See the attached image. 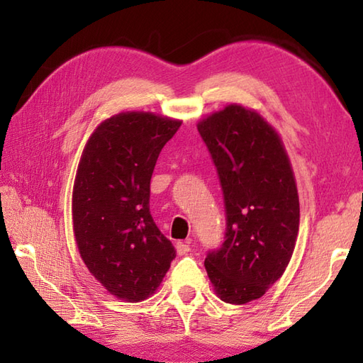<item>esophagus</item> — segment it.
Wrapping results in <instances>:
<instances>
[{
  "label": "esophagus",
  "mask_w": 363,
  "mask_h": 363,
  "mask_svg": "<svg viewBox=\"0 0 363 363\" xmlns=\"http://www.w3.org/2000/svg\"><path fill=\"white\" fill-rule=\"evenodd\" d=\"M176 251L179 256H186V254L190 251V245L187 242H177L176 243Z\"/></svg>",
  "instance_id": "1"
}]
</instances>
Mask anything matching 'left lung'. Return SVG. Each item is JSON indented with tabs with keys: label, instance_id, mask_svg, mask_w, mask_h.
Wrapping results in <instances>:
<instances>
[{
	"label": "left lung",
	"instance_id": "left-lung-1",
	"mask_svg": "<svg viewBox=\"0 0 363 363\" xmlns=\"http://www.w3.org/2000/svg\"><path fill=\"white\" fill-rule=\"evenodd\" d=\"M226 213L225 240L204 267L228 304L265 295L287 268L299 230L295 177L279 137L257 112L230 104L198 123Z\"/></svg>",
	"mask_w": 363,
	"mask_h": 363
}]
</instances>
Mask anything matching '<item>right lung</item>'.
<instances>
[{"mask_svg":"<svg viewBox=\"0 0 363 363\" xmlns=\"http://www.w3.org/2000/svg\"><path fill=\"white\" fill-rule=\"evenodd\" d=\"M181 121L146 112L107 118L82 152L73 189L76 243L107 291L137 303L152 295L176 257L150 212V182Z\"/></svg>","mask_w":363,"mask_h":363,"instance_id":"add662e5","label":"right lung"}]
</instances>
